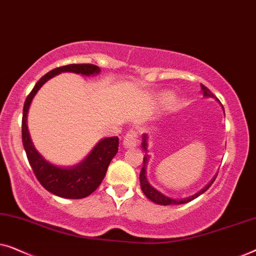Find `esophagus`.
Segmentation results:
<instances>
[{"mask_svg":"<svg viewBox=\"0 0 256 256\" xmlns=\"http://www.w3.org/2000/svg\"><path fill=\"white\" fill-rule=\"evenodd\" d=\"M138 143V138H136V132L132 130H129L127 132V135L124 136V148H132V146H136Z\"/></svg>","mask_w":256,"mask_h":256,"instance_id":"obj_1","label":"esophagus"}]
</instances>
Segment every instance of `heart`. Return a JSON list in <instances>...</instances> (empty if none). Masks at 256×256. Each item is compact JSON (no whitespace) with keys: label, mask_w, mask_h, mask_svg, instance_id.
<instances>
[{"label":"heart","mask_w":256,"mask_h":256,"mask_svg":"<svg viewBox=\"0 0 256 256\" xmlns=\"http://www.w3.org/2000/svg\"><path fill=\"white\" fill-rule=\"evenodd\" d=\"M166 99H168V98H166Z\"/></svg>","instance_id":"b5f03b06"}]
</instances>
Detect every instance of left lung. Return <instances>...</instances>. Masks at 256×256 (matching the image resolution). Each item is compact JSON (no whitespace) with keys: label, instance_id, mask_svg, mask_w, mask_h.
<instances>
[{"label":"left lung","instance_id":"obj_1","mask_svg":"<svg viewBox=\"0 0 256 256\" xmlns=\"http://www.w3.org/2000/svg\"><path fill=\"white\" fill-rule=\"evenodd\" d=\"M200 87H202V94H204V96H208V98H214L213 96V93L210 90L208 87L202 85L200 84ZM219 101V100H218ZM224 110V108H222ZM224 113H225V110H224ZM146 135L143 134V138H142V148L143 150L146 152V155L143 157V166H142V170H141V174H140V183H141V188L143 191V194H146V197L150 199V200L156 202V204H160V205H180V204H185V202H188L191 200H194V198L199 197V196L204 194V192L208 190V188L211 186L213 182L216 180V176L213 178V180L210 182V183L206 185L204 188H202L200 191L197 192V194H194V196H191V197H188V198H182V199H174V198H170V197H166V194H163L162 192H160L158 190H156L155 188H152L150 183L146 180V163H148L149 160V155L146 154V146H148V143H146Z\"/></svg>","mask_w":256,"mask_h":256}]
</instances>
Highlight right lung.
<instances>
[{"label": "right lung", "mask_w": 256, "mask_h": 256, "mask_svg": "<svg viewBox=\"0 0 256 256\" xmlns=\"http://www.w3.org/2000/svg\"><path fill=\"white\" fill-rule=\"evenodd\" d=\"M62 72H73L82 76H94L100 73L99 66L93 64H71L52 70L42 76L29 96H26L23 107L22 118V141L34 174L38 182L48 192L58 197L68 199L85 198L99 188L101 182L106 176L110 160L116 155L118 150V138H102L94 146L90 155L82 162L71 168H62L48 162L37 152L31 141L28 130L26 116L31 101L36 96L38 90L51 79L52 76Z\"/></svg>", "instance_id": "1"}]
</instances>
